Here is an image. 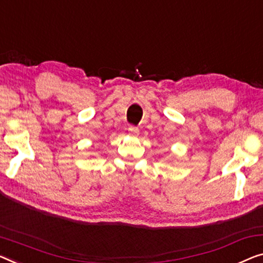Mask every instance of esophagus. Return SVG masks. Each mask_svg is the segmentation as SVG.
Masks as SVG:
<instances>
[{
  "label": "esophagus",
  "mask_w": 263,
  "mask_h": 263,
  "mask_svg": "<svg viewBox=\"0 0 263 263\" xmlns=\"http://www.w3.org/2000/svg\"><path fill=\"white\" fill-rule=\"evenodd\" d=\"M128 132H130L132 136H138L139 128L137 126H128Z\"/></svg>",
  "instance_id": "obj_1"
}]
</instances>
